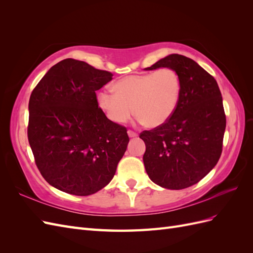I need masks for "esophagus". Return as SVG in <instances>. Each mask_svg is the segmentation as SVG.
<instances>
[{
  "instance_id": "1",
  "label": "esophagus",
  "mask_w": 253,
  "mask_h": 253,
  "mask_svg": "<svg viewBox=\"0 0 253 253\" xmlns=\"http://www.w3.org/2000/svg\"><path fill=\"white\" fill-rule=\"evenodd\" d=\"M127 135H128V137H131V138H133V137L137 136V134L135 132L131 131V129H128V131H127Z\"/></svg>"
}]
</instances>
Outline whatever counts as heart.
Masks as SVG:
<instances>
[{
    "label": "heart",
    "instance_id": "heart-1",
    "mask_svg": "<svg viewBox=\"0 0 253 253\" xmlns=\"http://www.w3.org/2000/svg\"><path fill=\"white\" fill-rule=\"evenodd\" d=\"M113 93L97 94V105L115 125H125L135 112L145 126L154 128L170 120L180 100L181 80L172 68L133 75L113 84Z\"/></svg>",
    "mask_w": 253,
    "mask_h": 253
}]
</instances>
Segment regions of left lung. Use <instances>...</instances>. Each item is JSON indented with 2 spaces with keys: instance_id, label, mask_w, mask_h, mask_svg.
I'll use <instances>...</instances> for the list:
<instances>
[{
  "instance_id": "8db88e82",
  "label": "left lung",
  "mask_w": 253,
  "mask_h": 253,
  "mask_svg": "<svg viewBox=\"0 0 253 253\" xmlns=\"http://www.w3.org/2000/svg\"><path fill=\"white\" fill-rule=\"evenodd\" d=\"M169 67L181 80L180 100L170 120L143 131V164L156 185L180 190L195 185L215 165L223 150L226 115L216 80L194 60L172 53L144 68Z\"/></svg>"
}]
</instances>
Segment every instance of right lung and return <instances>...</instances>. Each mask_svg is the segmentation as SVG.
<instances>
[{
    "label": "right lung",
    "instance_id": "1",
    "mask_svg": "<svg viewBox=\"0 0 253 253\" xmlns=\"http://www.w3.org/2000/svg\"><path fill=\"white\" fill-rule=\"evenodd\" d=\"M112 77L70 58L50 67L30 95L27 136L36 165L65 193L87 196L104 188L126 150V128L97 105L96 90Z\"/></svg>",
    "mask_w": 253,
    "mask_h": 253
}]
</instances>
